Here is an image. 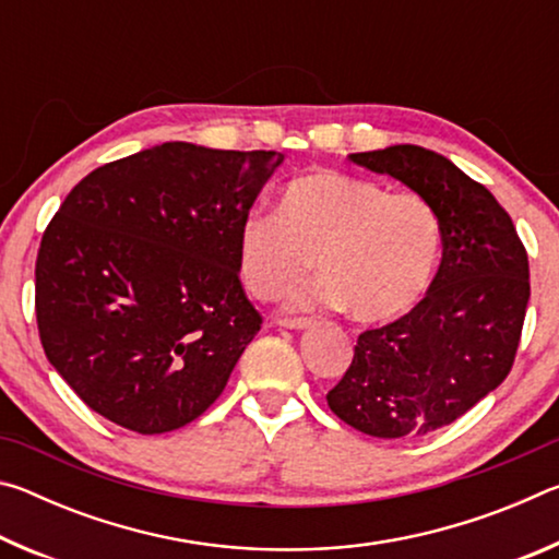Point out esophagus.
I'll list each match as a JSON object with an SVG mask.
<instances>
[{
  "label": "esophagus",
  "mask_w": 559,
  "mask_h": 559,
  "mask_svg": "<svg viewBox=\"0 0 559 559\" xmlns=\"http://www.w3.org/2000/svg\"><path fill=\"white\" fill-rule=\"evenodd\" d=\"M276 325L281 328H290V330H300L310 325V318H278Z\"/></svg>",
  "instance_id": "34e87169"
}]
</instances>
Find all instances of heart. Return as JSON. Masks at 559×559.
Wrapping results in <instances>:
<instances>
[{"label": "heart", "mask_w": 559, "mask_h": 559, "mask_svg": "<svg viewBox=\"0 0 559 559\" xmlns=\"http://www.w3.org/2000/svg\"><path fill=\"white\" fill-rule=\"evenodd\" d=\"M441 222L421 194L318 169L283 187L281 210H251L239 226V271L253 296H286L316 266L300 306L347 308L390 323L421 300L437 271Z\"/></svg>", "instance_id": "1"}]
</instances>
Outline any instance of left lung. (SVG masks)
Instances as JSON below:
<instances>
[{
	"label": "left lung",
	"instance_id": "1",
	"mask_svg": "<svg viewBox=\"0 0 559 559\" xmlns=\"http://www.w3.org/2000/svg\"><path fill=\"white\" fill-rule=\"evenodd\" d=\"M349 159L433 206L443 257L409 313L357 337L328 406L370 437L419 439L456 421L513 370L530 300L527 251L496 197L443 155L392 145Z\"/></svg>",
	"mask_w": 559,
	"mask_h": 559
}]
</instances>
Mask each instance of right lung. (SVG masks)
I'll return each mask as SVG.
<instances>
[{
  "label": "right lung",
  "instance_id": "1",
  "mask_svg": "<svg viewBox=\"0 0 559 559\" xmlns=\"http://www.w3.org/2000/svg\"><path fill=\"white\" fill-rule=\"evenodd\" d=\"M281 163L165 143L71 189L36 257V325L93 412L165 433L224 392L263 323L239 278V226Z\"/></svg>",
  "mask_w": 559,
  "mask_h": 559
}]
</instances>
